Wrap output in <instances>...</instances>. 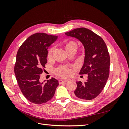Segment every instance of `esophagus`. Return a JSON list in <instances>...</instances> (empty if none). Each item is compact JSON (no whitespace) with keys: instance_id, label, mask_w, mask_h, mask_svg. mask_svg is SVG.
Masks as SVG:
<instances>
[{"instance_id":"esophagus-1","label":"esophagus","mask_w":129,"mask_h":129,"mask_svg":"<svg viewBox=\"0 0 129 129\" xmlns=\"http://www.w3.org/2000/svg\"><path fill=\"white\" fill-rule=\"evenodd\" d=\"M67 82V80H62V79L60 80L59 81H58V82H59V84H61L63 83H66V82Z\"/></svg>"}]
</instances>
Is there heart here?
Instances as JSON below:
<instances>
[{
	"label": "heart",
	"instance_id": "1",
	"mask_svg": "<svg viewBox=\"0 0 129 129\" xmlns=\"http://www.w3.org/2000/svg\"><path fill=\"white\" fill-rule=\"evenodd\" d=\"M77 47V44L75 41H71L67 43V44L66 45V49H67L71 47ZM54 47H52L49 49L47 54L48 57H52L54 51ZM55 72L57 75L63 77H67L71 74V71H70V69L67 67H66V66H60V67H58L57 69H56Z\"/></svg>",
	"mask_w": 129,
	"mask_h": 129
}]
</instances>
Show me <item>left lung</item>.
I'll use <instances>...</instances> for the list:
<instances>
[{"instance_id":"left-lung-1","label":"left lung","mask_w":129,"mask_h":129,"mask_svg":"<svg viewBox=\"0 0 129 129\" xmlns=\"http://www.w3.org/2000/svg\"><path fill=\"white\" fill-rule=\"evenodd\" d=\"M66 36L77 39L85 50L84 64L80 75L88 74L84 83L77 81L75 96L80 99L91 100L99 95L108 79L110 58L103 39L88 28L81 27L65 33Z\"/></svg>"}]
</instances>
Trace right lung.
Instances as JSON below:
<instances>
[{
  "mask_svg": "<svg viewBox=\"0 0 129 129\" xmlns=\"http://www.w3.org/2000/svg\"><path fill=\"white\" fill-rule=\"evenodd\" d=\"M57 39L56 36L37 33L27 38L18 49L15 75L22 94L30 102H47L53 98L58 85L53 77L45 83L39 81L47 62V49Z\"/></svg>",
  "mask_w": 129,
  "mask_h": 129,
  "instance_id": "1",
  "label": "right lung"
}]
</instances>
